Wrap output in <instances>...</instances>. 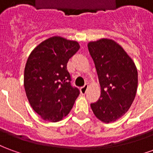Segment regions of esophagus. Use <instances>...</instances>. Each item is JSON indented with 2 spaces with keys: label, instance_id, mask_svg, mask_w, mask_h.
<instances>
[{
  "label": "esophagus",
  "instance_id": "obj_1",
  "mask_svg": "<svg viewBox=\"0 0 153 153\" xmlns=\"http://www.w3.org/2000/svg\"><path fill=\"white\" fill-rule=\"evenodd\" d=\"M88 88V84H85L84 86L82 87V88H80V93H81V94L84 95V94L86 93Z\"/></svg>",
  "mask_w": 153,
  "mask_h": 153
}]
</instances>
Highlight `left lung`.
Returning a JSON list of instances; mask_svg holds the SVG:
<instances>
[{
	"instance_id": "1",
	"label": "left lung",
	"mask_w": 153,
	"mask_h": 153,
	"mask_svg": "<svg viewBox=\"0 0 153 153\" xmlns=\"http://www.w3.org/2000/svg\"><path fill=\"white\" fill-rule=\"evenodd\" d=\"M101 86L98 101L91 104L97 118L111 123L130 108L138 88V71L123 47L110 38L88 43Z\"/></svg>"
}]
</instances>
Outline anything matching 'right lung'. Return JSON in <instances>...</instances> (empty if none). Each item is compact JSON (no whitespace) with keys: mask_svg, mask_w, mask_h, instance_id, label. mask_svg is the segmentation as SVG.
I'll list each match as a JSON object with an SVG mask.
<instances>
[{"mask_svg":"<svg viewBox=\"0 0 153 153\" xmlns=\"http://www.w3.org/2000/svg\"><path fill=\"white\" fill-rule=\"evenodd\" d=\"M79 48L76 41L53 36L38 44L28 56L24 75L25 93L32 108L46 121L63 120L79 95L70 84L66 67Z\"/></svg>","mask_w":153,"mask_h":153,"instance_id":"obj_1","label":"right lung"}]
</instances>
